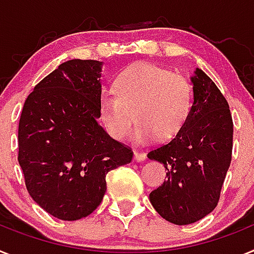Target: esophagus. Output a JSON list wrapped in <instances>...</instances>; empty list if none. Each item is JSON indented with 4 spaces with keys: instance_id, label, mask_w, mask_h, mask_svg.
<instances>
[{
    "instance_id": "obj_1",
    "label": "esophagus",
    "mask_w": 254,
    "mask_h": 254,
    "mask_svg": "<svg viewBox=\"0 0 254 254\" xmlns=\"http://www.w3.org/2000/svg\"><path fill=\"white\" fill-rule=\"evenodd\" d=\"M145 158H146V155L144 153H141V151L135 150V153H133V160L135 162H144Z\"/></svg>"
}]
</instances>
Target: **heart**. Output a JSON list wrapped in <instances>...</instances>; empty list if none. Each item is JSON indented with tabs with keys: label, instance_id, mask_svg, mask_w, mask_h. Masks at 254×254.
Segmentation results:
<instances>
[{
	"label": "heart",
	"instance_id": "obj_1",
	"mask_svg": "<svg viewBox=\"0 0 254 254\" xmlns=\"http://www.w3.org/2000/svg\"><path fill=\"white\" fill-rule=\"evenodd\" d=\"M192 108L190 82L179 73L149 63L132 65L116 78L114 92H103L100 114L116 140L131 132L133 117L138 123L135 141L171 140L184 128Z\"/></svg>",
	"mask_w": 254,
	"mask_h": 254
}]
</instances>
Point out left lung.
I'll list each match as a JSON object with an SVG mask.
<instances>
[{"instance_id":"8db88e82","label":"left lung","mask_w":254,"mask_h":254,"mask_svg":"<svg viewBox=\"0 0 254 254\" xmlns=\"http://www.w3.org/2000/svg\"><path fill=\"white\" fill-rule=\"evenodd\" d=\"M192 108L184 128L148 154L164 166L167 180L149 195L168 222L189 225L213 211L231 163L233 118L229 104L201 69L190 77Z\"/></svg>"}]
</instances>
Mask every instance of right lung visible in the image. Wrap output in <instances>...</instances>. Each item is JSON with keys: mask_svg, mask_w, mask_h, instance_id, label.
Returning <instances> with one entry per match:
<instances>
[{"mask_svg": "<svg viewBox=\"0 0 254 254\" xmlns=\"http://www.w3.org/2000/svg\"><path fill=\"white\" fill-rule=\"evenodd\" d=\"M101 68L73 59L45 77L27 97L19 121V164L37 204L75 221L99 207L106 173L132 160L131 149L99 125Z\"/></svg>", "mask_w": 254, "mask_h": 254, "instance_id": "obj_1", "label": "right lung"}]
</instances>
